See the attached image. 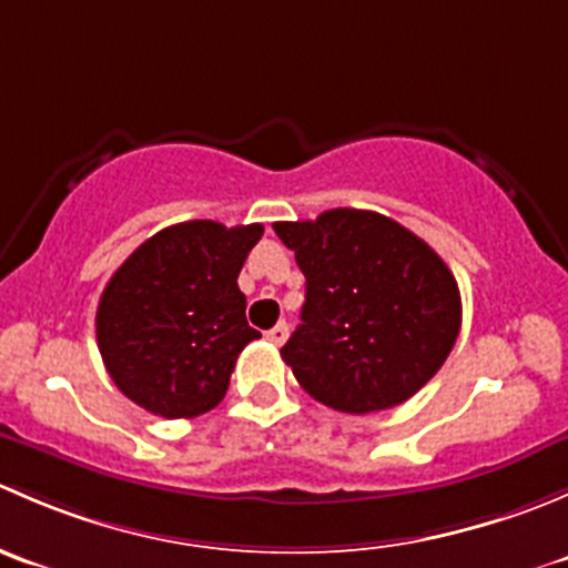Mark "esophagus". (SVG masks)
<instances>
[{"instance_id": "obj_1", "label": "esophagus", "mask_w": 568, "mask_h": 568, "mask_svg": "<svg viewBox=\"0 0 568 568\" xmlns=\"http://www.w3.org/2000/svg\"><path fill=\"white\" fill-rule=\"evenodd\" d=\"M285 337H288V324H285V321H280V324H274L272 329L266 332V341L274 343V346H283Z\"/></svg>"}]
</instances>
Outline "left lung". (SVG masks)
Instances as JSON below:
<instances>
[{"mask_svg": "<svg viewBox=\"0 0 568 568\" xmlns=\"http://www.w3.org/2000/svg\"><path fill=\"white\" fill-rule=\"evenodd\" d=\"M305 274L302 324L280 354L296 382L348 415L412 398L448 359L462 296L443 257L376 211L274 222Z\"/></svg>", "mask_w": 568, "mask_h": 568, "instance_id": "left-lung-1", "label": "left lung"}]
</instances>
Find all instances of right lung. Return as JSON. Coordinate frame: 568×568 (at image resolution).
Here are the masks:
<instances>
[{"label":"right lung","instance_id":"add662e5","mask_svg":"<svg viewBox=\"0 0 568 568\" xmlns=\"http://www.w3.org/2000/svg\"><path fill=\"white\" fill-rule=\"evenodd\" d=\"M261 236L263 225L192 220L125 257L95 313L99 352L125 398L168 420L225 398L239 354L261 337L236 283Z\"/></svg>","mask_w":568,"mask_h":568}]
</instances>
